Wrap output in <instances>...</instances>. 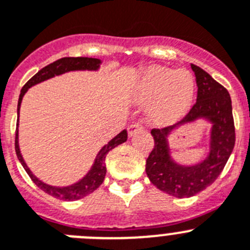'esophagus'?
<instances>
[{"label":"esophagus","instance_id":"34e87169","mask_svg":"<svg viewBox=\"0 0 250 250\" xmlns=\"http://www.w3.org/2000/svg\"><path fill=\"white\" fill-rule=\"evenodd\" d=\"M141 130H143V125H142L141 123L139 122L132 123L130 125H128V136L132 137L134 133H137V132H141Z\"/></svg>","mask_w":250,"mask_h":250}]
</instances>
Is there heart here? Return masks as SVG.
I'll return each mask as SVG.
<instances>
[{"mask_svg": "<svg viewBox=\"0 0 250 250\" xmlns=\"http://www.w3.org/2000/svg\"><path fill=\"white\" fill-rule=\"evenodd\" d=\"M194 82L188 71L173 72L164 67H154L146 73L138 91L141 102H152L150 120L162 125L178 121L193 102Z\"/></svg>", "mask_w": 250, "mask_h": 250, "instance_id": "obj_1", "label": "heart"}]
</instances>
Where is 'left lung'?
Instances as JSON below:
<instances>
[{
    "label": "left lung",
    "instance_id": "obj_1",
    "mask_svg": "<svg viewBox=\"0 0 250 250\" xmlns=\"http://www.w3.org/2000/svg\"><path fill=\"white\" fill-rule=\"evenodd\" d=\"M190 67L194 72L198 87L197 102L178 125L193 122L199 117L212 122L208 157L190 167L173 162L167 143L168 134L175 128V125H172L150 130L154 147L146 163L149 181L158 189L177 198L193 197L210 186L223 170L235 143L234 120L228 91L201 67L193 63Z\"/></svg>",
    "mask_w": 250,
    "mask_h": 250
}]
</instances>
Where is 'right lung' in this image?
I'll list each match as a JSON object with an SVG mask.
<instances>
[{"label": "right lung", "instance_id": "1", "mask_svg": "<svg viewBox=\"0 0 250 250\" xmlns=\"http://www.w3.org/2000/svg\"><path fill=\"white\" fill-rule=\"evenodd\" d=\"M101 61L97 58H89V57H63L60 58V60L55 61L52 63H49L48 66L43 67L42 69L36 73L31 80L27 81V83L22 87L21 94H20L19 98V105H17V112H20V105H21L22 97L23 94L26 93L27 89L30 87L35 86L37 83L42 82V81H46L48 78L53 77V76L62 75L64 72L68 71H78V69H89V71H94L100 67ZM17 125H19V121H17ZM128 138L127 130H122L120 134H117L113 139L107 143L102 149L98 153L97 158L94 161L93 166H92L91 170L87 173L86 177H83V179H81L80 182H77L76 184H72L69 187H64V188H57V187L48 186V184L43 183L40 179H37L35 175L32 174V172L30 170V168L27 167V164L24 163L23 158L21 156V152H20L19 147V132L16 130V137H15V149L16 154H17V158L21 162V164L23 166L24 170L27 172V174L30 175V178L32 179L33 183L42 189L43 192H46L47 194L52 195V197L58 198V199H63V201H77L81 198L86 197V195L91 194L94 190L97 189L98 187L103 183L105 177V164L104 159L105 156L108 154L109 150L113 149L114 147L120 146L121 143H125Z\"/></svg>", "mask_w": 250, "mask_h": 250}]
</instances>
